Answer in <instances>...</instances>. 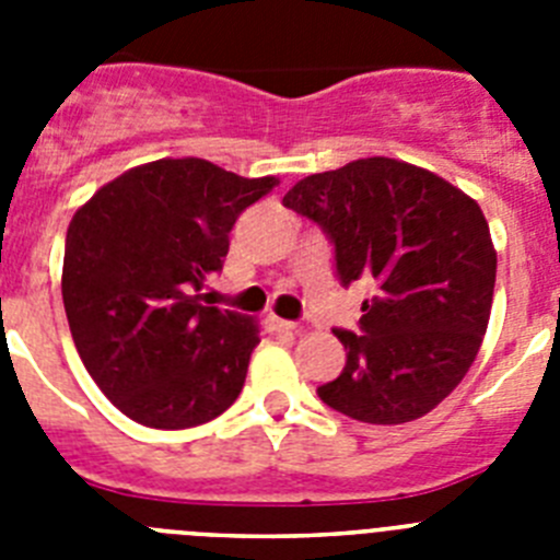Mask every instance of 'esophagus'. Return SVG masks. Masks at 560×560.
Wrapping results in <instances>:
<instances>
[{
  "instance_id": "1",
  "label": "esophagus",
  "mask_w": 560,
  "mask_h": 560,
  "mask_svg": "<svg viewBox=\"0 0 560 560\" xmlns=\"http://www.w3.org/2000/svg\"><path fill=\"white\" fill-rule=\"evenodd\" d=\"M266 325H269V330H280V334H296V328H300L296 323L280 319V316H269V319H266Z\"/></svg>"
}]
</instances>
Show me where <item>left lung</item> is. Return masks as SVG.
<instances>
[{"mask_svg":"<svg viewBox=\"0 0 560 560\" xmlns=\"http://www.w3.org/2000/svg\"><path fill=\"white\" fill-rule=\"evenodd\" d=\"M283 205L328 232L341 283H378L361 303V334L334 330L348 361L319 398L384 427L432 412L465 378L491 319L497 249L477 201L427 167L368 156L305 176Z\"/></svg>","mask_w":560,"mask_h":560,"instance_id":"1","label":"left lung"}]
</instances>
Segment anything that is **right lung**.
<instances>
[{"mask_svg":"<svg viewBox=\"0 0 560 560\" xmlns=\"http://www.w3.org/2000/svg\"><path fill=\"white\" fill-rule=\"evenodd\" d=\"M280 179L207 160H156L103 185L72 215L61 294L83 368L151 429L219 418L244 389L255 319L201 303L237 215Z\"/></svg>","mask_w":560,"mask_h":560,"instance_id":"obj_1","label":"right lung"}]
</instances>
